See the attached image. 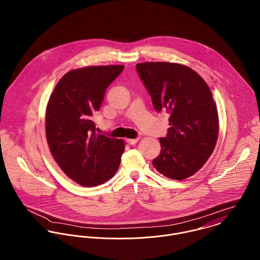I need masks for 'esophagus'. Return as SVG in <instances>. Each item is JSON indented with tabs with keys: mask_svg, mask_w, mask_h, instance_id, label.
I'll return each mask as SVG.
<instances>
[{
	"mask_svg": "<svg viewBox=\"0 0 260 260\" xmlns=\"http://www.w3.org/2000/svg\"><path fill=\"white\" fill-rule=\"evenodd\" d=\"M139 137H137V138H134V139H126V142L128 143V144H131V145H133V144H136L138 141H139Z\"/></svg>",
	"mask_w": 260,
	"mask_h": 260,
	"instance_id": "obj_1",
	"label": "esophagus"
}]
</instances>
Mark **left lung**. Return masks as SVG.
I'll list each match as a JSON object with an SVG mask.
<instances>
[{
  "label": "left lung",
  "mask_w": 260,
  "mask_h": 260,
  "mask_svg": "<svg viewBox=\"0 0 260 260\" xmlns=\"http://www.w3.org/2000/svg\"><path fill=\"white\" fill-rule=\"evenodd\" d=\"M136 70L156 111H166L169 125L160 138L161 152L152 164L164 176L182 180L208 160L218 137V113L205 81L189 67L147 62Z\"/></svg>",
  "instance_id": "1"
}]
</instances>
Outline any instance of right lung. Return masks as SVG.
Here are the masks:
<instances>
[{
    "label": "right lung",
    "mask_w": 260,
    "mask_h": 260,
    "mask_svg": "<svg viewBox=\"0 0 260 260\" xmlns=\"http://www.w3.org/2000/svg\"><path fill=\"white\" fill-rule=\"evenodd\" d=\"M123 69L110 65L72 70L62 77L48 102L49 148L65 174L80 185H100L119 168L124 141L97 134L92 119Z\"/></svg>",
    "instance_id": "right-lung-1"
}]
</instances>
